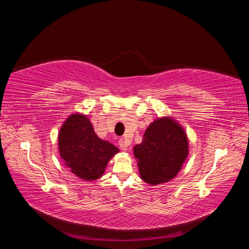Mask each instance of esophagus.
I'll use <instances>...</instances> for the list:
<instances>
[{"instance_id":"34e87169","label":"esophagus","mask_w":249,"mask_h":249,"mask_svg":"<svg viewBox=\"0 0 249 249\" xmlns=\"http://www.w3.org/2000/svg\"><path fill=\"white\" fill-rule=\"evenodd\" d=\"M118 144H119V147H120V149L123 150V152H126V150H127V147H129V143H127L124 138L119 139V141H118Z\"/></svg>"}]
</instances>
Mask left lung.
Segmentation results:
<instances>
[{
    "label": "left lung",
    "mask_w": 249,
    "mask_h": 249,
    "mask_svg": "<svg viewBox=\"0 0 249 249\" xmlns=\"http://www.w3.org/2000/svg\"><path fill=\"white\" fill-rule=\"evenodd\" d=\"M141 178L149 185L169 182L188 156L185 131L171 118H159L146 129L140 144L134 146Z\"/></svg>",
    "instance_id": "8db88e82"
}]
</instances>
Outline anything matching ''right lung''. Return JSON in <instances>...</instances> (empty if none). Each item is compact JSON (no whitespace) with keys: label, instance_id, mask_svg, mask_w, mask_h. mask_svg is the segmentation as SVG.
Returning a JSON list of instances; mask_svg holds the SVG:
<instances>
[{"label":"right lung","instance_id":"1","mask_svg":"<svg viewBox=\"0 0 249 249\" xmlns=\"http://www.w3.org/2000/svg\"><path fill=\"white\" fill-rule=\"evenodd\" d=\"M59 153L65 165L78 178L94 180L102 177L108 161L118 148L96 136L85 115L67 118L58 138Z\"/></svg>","mask_w":249,"mask_h":249}]
</instances>
